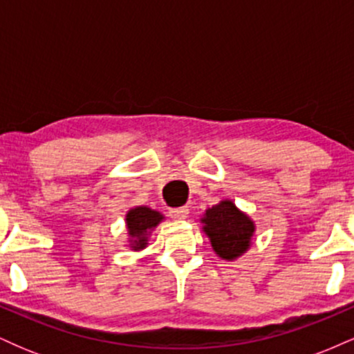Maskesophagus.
Here are the masks:
<instances>
[{
	"label": "esophagus",
	"mask_w": 354,
	"mask_h": 354,
	"mask_svg": "<svg viewBox=\"0 0 354 354\" xmlns=\"http://www.w3.org/2000/svg\"><path fill=\"white\" fill-rule=\"evenodd\" d=\"M189 214L188 206H180V208H171L169 209V216L174 219H185Z\"/></svg>",
	"instance_id": "obj_1"
}]
</instances>
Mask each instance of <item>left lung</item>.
I'll use <instances>...</instances> for the list:
<instances>
[{"instance_id": "1", "label": "left lung", "mask_w": 354, "mask_h": 354, "mask_svg": "<svg viewBox=\"0 0 354 354\" xmlns=\"http://www.w3.org/2000/svg\"><path fill=\"white\" fill-rule=\"evenodd\" d=\"M205 233L211 239L213 250L223 259H234L250 246L253 236V221L243 214L231 201H221L206 211Z\"/></svg>"}]
</instances>
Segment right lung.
Instances as JSON below:
<instances>
[{
  "label": "right lung",
  "instance_id": "right-lung-1",
  "mask_svg": "<svg viewBox=\"0 0 354 354\" xmlns=\"http://www.w3.org/2000/svg\"><path fill=\"white\" fill-rule=\"evenodd\" d=\"M163 219L158 211H153L145 206H138L126 214V225H128L129 236L133 238V248L141 250L146 246V234L153 230L158 223Z\"/></svg>",
  "mask_w": 354,
  "mask_h": 354
}]
</instances>
